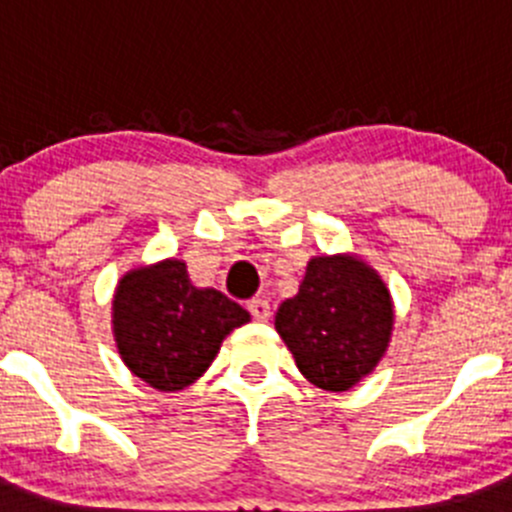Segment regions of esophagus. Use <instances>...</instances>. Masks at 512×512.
Returning a JSON list of instances; mask_svg holds the SVG:
<instances>
[{
  "label": "esophagus",
  "mask_w": 512,
  "mask_h": 512,
  "mask_svg": "<svg viewBox=\"0 0 512 512\" xmlns=\"http://www.w3.org/2000/svg\"><path fill=\"white\" fill-rule=\"evenodd\" d=\"M247 309H250L252 319H257V322H267L272 314V307L267 299H252V302L247 304Z\"/></svg>",
  "instance_id": "1"
}]
</instances>
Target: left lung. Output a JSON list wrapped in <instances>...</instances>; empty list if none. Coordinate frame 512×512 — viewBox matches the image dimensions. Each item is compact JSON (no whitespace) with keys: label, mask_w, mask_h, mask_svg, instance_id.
I'll list each match as a JSON object with an SVG mask.
<instances>
[{"label":"left lung","mask_w":512,"mask_h":512,"mask_svg":"<svg viewBox=\"0 0 512 512\" xmlns=\"http://www.w3.org/2000/svg\"><path fill=\"white\" fill-rule=\"evenodd\" d=\"M391 327L389 289L352 255L312 257L299 292L275 317L297 369L324 391H349L371 374L389 347Z\"/></svg>","instance_id":"8db88e82"}]
</instances>
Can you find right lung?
Here are the masks:
<instances>
[{
    "instance_id": "1",
    "label": "right lung",
    "mask_w": 512,
    "mask_h": 512,
    "mask_svg": "<svg viewBox=\"0 0 512 512\" xmlns=\"http://www.w3.org/2000/svg\"><path fill=\"white\" fill-rule=\"evenodd\" d=\"M250 322L218 289L190 282L183 260L126 272L113 294V337L123 364L158 391H180L208 371L220 344Z\"/></svg>"
}]
</instances>
